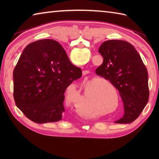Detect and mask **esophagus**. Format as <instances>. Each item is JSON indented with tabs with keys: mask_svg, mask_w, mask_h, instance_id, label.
Instances as JSON below:
<instances>
[{
	"mask_svg": "<svg viewBox=\"0 0 159 159\" xmlns=\"http://www.w3.org/2000/svg\"><path fill=\"white\" fill-rule=\"evenodd\" d=\"M88 73V71H83V75L87 74Z\"/></svg>",
	"mask_w": 159,
	"mask_h": 159,
	"instance_id": "1",
	"label": "esophagus"
}]
</instances>
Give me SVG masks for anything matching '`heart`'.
I'll return each mask as SVG.
<instances>
[{
    "mask_svg": "<svg viewBox=\"0 0 159 159\" xmlns=\"http://www.w3.org/2000/svg\"><path fill=\"white\" fill-rule=\"evenodd\" d=\"M82 100L83 101L81 102V104L76 103V104H74V107H75V109H76L77 107H82V108H84L85 106H88V105H86V104H88V96L86 95L85 94L83 95Z\"/></svg>",
    "mask_w": 159,
    "mask_h": 159,
    "instance_id": "obj_1",
    "label": "heart"
}]
</instances>
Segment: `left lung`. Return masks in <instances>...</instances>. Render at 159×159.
<instances>
[{"label": "left lung", "mask_w": 159, "mask_h": 159, "mask_svg": "<svg viewBox=\"0 0 159 159\" xmlns=\"http://www.w3.org/2000/svg\"><path fill=\"white\" fill-rule=\"evenodd\" d=\"M103 62L96 74L118 90L124 114L116 123H130L141 114L149 99L148 73L139 53L130 43L121 40L104 41L99 48Z\"/></svg>", "instance_id": "1"}]
</instances>
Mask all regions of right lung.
<instances>
[{
    "label": "right lung",
    "instance_id": "1",
    "mask_svg": "<svg viewBox=\"0 0 159 159\" xmlns=\"http://www.w3.org/2000/svg\"><path fill=\"white\" fill-rule=\"evenodd\" d=\"M82 76L57 41L43 39L24 50L13 72L17 107L38 123L62 119L66 88Z\"/></svg>",
    "mask_w": 159,
    "mask_h": 159
}]
</instances>
